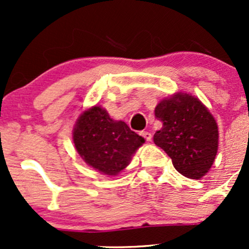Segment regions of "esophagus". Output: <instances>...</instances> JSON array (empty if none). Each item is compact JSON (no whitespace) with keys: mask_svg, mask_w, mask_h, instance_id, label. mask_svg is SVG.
<instances>
[{"mask_svg":"<svg viewBox=\"0 0 249 249\" xmlns=\"http://www.w3.org/2000/svg\"><path fill=\"white\" fill-rule=\"evenodd\" d=\"M141 135H142V136L144 137V139L147 140L148 142H150V141H152V139H153L152 134H150V132H148V131H142V132H141Z\"/></svg>","mask_w":249,"mask_h":249,"instance_id":"obj_1","label":"esophagus"}]
</instances>
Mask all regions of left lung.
<instances>
[{
  "label": "left lung",
  "mask_w": 249,
  "mask_h": 249,
  "mask_svg": "<svg viewBox=\"0 0 249 249\" xmlns=\"http://www.w3.org/2000/svg\"><path fill=\"white\" fill-rule=\"evenodd\" d=\"M155 117L162 127L154 143L172 159L178 172L200 179L212 167L218 152V125L214 117L197 97L177 92L161 100Z\"/></svg>",
  "instance_id": "obj_1"
}]
</instances>
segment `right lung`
<instances>
[{
	"label": "right lung",
	"instance_id": "right-lung-1",
	"mask_svg": "<svg viewBox=\"0 0 249 249\" xmlns=\"http://www.w3.org/2000/svg\"><path fill=\"white\" fill-rule=\"evenodd\" d=\"M72 139L80 158L107 176L119 175L145 142L126 123L112 119L108 112L97 105L78 117Z\"/></svg>",
	"mask_w": 249,
	"mask_h": 249
}]
</instances>
